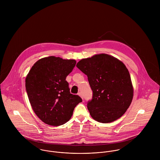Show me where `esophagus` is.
Masks as SVG:
<instances>
[{
	"label": "esophagus",
	"mask_w": 160,
	"mask_h": 160,
	"mask_svg": "<svg viewBox=\"0 0 160 160\" xmlns=\"http://www.w3.org/2000/svg\"><path fill=\"white\" fill-rule=\"evenodd\" d=\"M78 95H79V96H80V97H81V98L83 100V96H82V93H81V92H79V93H78Z\"/></svg>",
	"instance_id": "34e87169"
}]
</instances>
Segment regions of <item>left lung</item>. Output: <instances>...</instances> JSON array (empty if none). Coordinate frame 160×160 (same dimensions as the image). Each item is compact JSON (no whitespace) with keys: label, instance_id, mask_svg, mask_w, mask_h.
Segmentation results:
<instances>
[{"label":"left lung","instance_id":"8db88e82","mask_svg":"<svg viewBox=\"0 0 160 160\" xmlns=\"http://www.w3.org/2000/svg\"><path fill=\"white\" fill-rule=\"evenodd\" d=\"M76 67L88 76L93 91L88 108L93 119L108 123L125 113L132 102L134 89L129 72L121 61L100 53L81 60Z\"/></svg>","mask_w":160,"mask_h":160}]
</instances>
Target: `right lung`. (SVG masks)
Segmentation results:
<instances>
[{
    "label": "right lung",
    "instance_id": "1",
    "mask_svg": "<svg viewBox=\"0 0 160 160\" xmlns=\"http://www.w3.org/2000/svg\"><path fill=\"white\" fill-rule=\"evenodd\" d=\"M76 63L75 60L50 56L37 61L26 76V89L31 107L47 124H64L82 102L79 96L70 93L66 81Z\"/></svg>",
    "mask_w": 160,
    "mask_h": 160
}]
</instances>
